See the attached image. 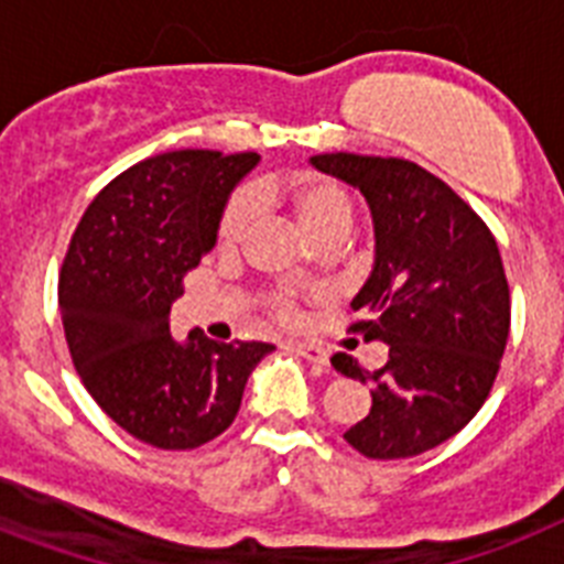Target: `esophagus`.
Masks as SVG:
<instances>
[{
    "label": "esophagus",
    "mask_w": 564,
    "mask_h": 564,
    "mask_svg": "<svg viewBox=\"0 0 564 564\" xmlns=\"http://www.w3.org/2000/svg\"><path fill=\"white\" fill-rule=\"evenodd\" d=\"M292 349H295L297 355H304L306 361L315 364V367H326V364H329V355H326V349L318 347V344H292Z\"/></svg>",
    "instance_id": "esophagus-1"
}]
</instances>
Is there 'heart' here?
I'll return each instance as SVG.
<instances>
[{
	"instance_id": "obj_1",
	"label": "heart",
	"mask_w": 564,
	"mask_h": 564,
	"mask_svg": "<svg viewBox=\"0 0 564 564\" xmlns=\"http://www.w3.org/2000/svg\"><path fill=\"white\" fill-rule=\"evenodd\" d=\"M260 192L283 203L297 220V226L318 243L338 240L352 224L349 194L324 174H286V177L269 180L267 186H260ZM249 226H252V197L246 192L231 194L224 212H220V220H217V243L224 249H235L246 238ZM306 297L310 295L295 290V286H274V290L263 292V306H267L274 321L292 324L301 315V306H304Z\"/></svg>"
}]
</instances>
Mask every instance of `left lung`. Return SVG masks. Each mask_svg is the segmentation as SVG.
Instances as JSON below:
<instances>
[{
	"label": "left lung",
	"instance_id": "left-lung-1",
	"mask_svg": "<svg viewBox=\"0 0 564 564\" xmlns=\"http://www.w3.org/2000/svg\"><path fill=\"white\" fill-rule=\"evenodd\" d=\"M312 165L367 197L376 267L355 295L349 333L384 340L390 361L335 370L370 381L367 419L344 433L367 458H410L465 427L499 376L510 333V290L496 238L444 180L413 160L318 154Z\"/></svg>",
	"mask_w": 564,
	"mask_h": 564
}]
</instances>
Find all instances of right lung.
Listing matches in <instances>:
<instances>
[{"label": "right lung", "instance_id": "1", "mask_svg": "<svg viewBox=\"0 0 564 564\" xmlns=\"http://www.w3.org/2000/svg\"><path fill=\"white\" fill-rule=\"evenodd\" d=\"M254 151L183 149L113 177L85 209L59 269V312L79 381L102 413L160 451H194L229 427L272 344L169 333L183 278L215 246L217 220Z\"/></svg>", "mask_w": 564, "mask_h": 564}]
</instances>
